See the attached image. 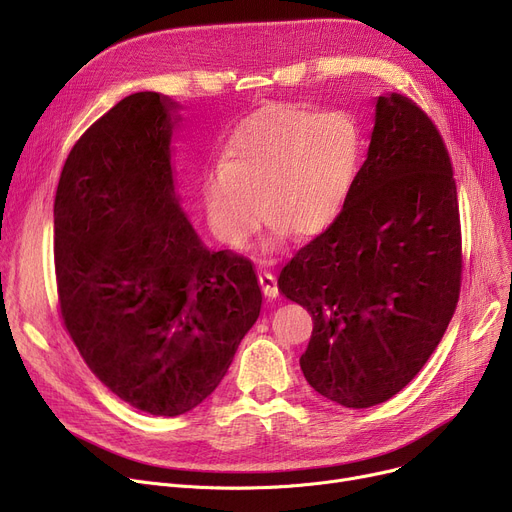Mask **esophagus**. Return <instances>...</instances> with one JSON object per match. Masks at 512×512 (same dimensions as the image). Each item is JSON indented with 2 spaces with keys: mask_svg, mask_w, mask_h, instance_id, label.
I'll return each mask as SVG.
<instances>
[{
  "mask_svg": "<svg viewBox=\"0 0 512 512\" xmlns=\"http://www.w3.org/2000/svg\"><path fill=\"white\" fill-rule=\"evenodd\" d=\"M259 284H261V290L267 299H276L278 297V280L272 272H261L259 274Z\"/></svg>",
  "mask_w": 512,
  "mask_h": 512,
  "instance_id": "esophagus-1",
  "label": "esophagus"
}]
</instances>
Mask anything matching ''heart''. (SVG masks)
Wrapping results in <instances>:
<instances>
[{
	"instance_id": "heart-1",
	"label": "heart",
	"mask_w": 512,
	"mask_h": 512,
	"mask_svg": "<svg viewBox=\"0 0 512 512\" xmlns=\"http://www.w3.org/2000/svg\"><path fill=\"white\" fill-rule=\"evenodd\" d=\"M363 155L365 137L353 114L261 107L236 124L224 164L203 182L209 228L234 249L247 245L265 213L299 238L324 234L353 195Z\"/></svg>"
}]
</instances>
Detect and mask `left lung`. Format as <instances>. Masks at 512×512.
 Instances as JSON below:
<instances>
[{"mask_svg":"<svg viewBox=\"0 0 512 512\" xmlns=\"http://www.w3.org/2000/svg\"><path fill=\"white\" fill-rule=\"evenodd\" d=\"M461 280L459 201L442 134L409 97H378L351 199L278 278L313 317L305 380L348 409L386 402L436 351Z\"/></svg>","mask_w":512,"mask_h":512,"instance_id":"obj_1","label":"left lung"}]
</instances>
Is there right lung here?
Here are the masks:
<instances>
[{"label": "right lung", "mask_w": 512, "mask_h": 512, "mask_svg": "<svg viewBox=\"0 0 512 512\" xmlns=\"http://www.w3.org/2000/svg\"><path fill=\"white\" fill-rule=\"evenodd\" d=\"M174 103L132 93L70 149L53 201L64 328L99 382L155 417L195 409L261 311L251 259L209 251L174 195Z\"/></svg>", "instance_id": "obj_1"}]
</instances>
